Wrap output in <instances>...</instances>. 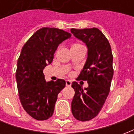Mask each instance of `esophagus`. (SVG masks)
Masks as SVG:
<instances>
[{"label":"esophagus","mask_w":134,"mask_h":134,"mask_svg":"<svg viewBox=\"0 0 134 134\" xmlns=\"http://www.w3.org/2000/svg\"><path fill=\"white\" fill-rule=\"evenodd\" d=\"M71 85H72V82H71V80H66V86L70 87V86H71Z\"/></svg>","instance_id":"esophagus-1"}]
</instances>
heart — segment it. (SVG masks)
I'll list each match as a JSON object with an SVG mask.
<instances>
[{"label": "heart", "instance_id": "heart-1", "mask_svg": "<svg viewBox=\"0 0 134 134\" xmlns=\"http://www.w3.org/2000/svg\"><path fill=\"white\" fill-rule=\"evenodd\" d=\"M81 47V45L79 44H75L73 45L72 47V48H74V47Z\"/></svg>", "mask_w": 134, "mask_h": 134}]
</instances>
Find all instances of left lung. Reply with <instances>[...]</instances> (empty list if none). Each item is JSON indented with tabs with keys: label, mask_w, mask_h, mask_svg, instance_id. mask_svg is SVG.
I'll list each match as a JSON object with an SVG mask.
<instances>
[{
	"label": "left lung",
	"mask_w": 134,
	"mask_h": 134,
	"mask_svg": "<svg viewBox=\"0 0 134 134\" xmlns=\"http://www.w3.org/2000/svg\"><path fill=\"white\" fill-rule=\"evenodd\" d=\"M76 38L85 43L87 57L77 80L87 81L88 87L73 82L75 96L71 103L73 116L78 121H90L100 111L108 96L113 68L109 41L97 28L71 29Z\"/></svg>",
	"instance_id": "left-lung-1"
}]
</instances>
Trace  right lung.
Returning <instances> with one entry per match:
<instances>
[{
	"mask_svg": "<svg viewBox=\"0 0 134 134\" xmlns=\"http://www.w3.org/2000/svg\"><path fill=\"white\" fill-rule=\"evenodd\" d=\"M71 34L57 28L36 31L22 48L17 62L16 78L20 101L24 109L36 120L52 115L57 96L66 82L62 79L46 82L43 70L53 61L59 44Z\"/></svg>",
	"mask_w": 134,
	"mask_h": 134,
	"instance_id": "obj_1",
	"label": "right lung"
}]
</instances>
